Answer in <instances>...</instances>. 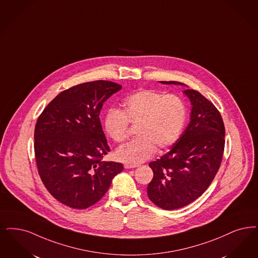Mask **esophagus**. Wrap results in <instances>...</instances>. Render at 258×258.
<instances>
[{"label": "esophagus", "instance_id": "esophagus-1", "mask_svg": "<svg viewBox=\"0 0 258 258\" xmlns=\"http://www.w3.org/2000/svg\"><path fill=\"white\" fill-rule=\"evenodd\" d=\"M124 167L125 169H132V168H136V167H138V165H137V164H127V163H125Z\"/></svg>", "mask_w": 258, "mask_h": 258}]
</instances>
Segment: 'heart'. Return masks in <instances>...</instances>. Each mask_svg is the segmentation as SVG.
<instances>
[{"mask_svg":"<svg viewBox=\"0 0 258 258\" xmlns=\"http://www.w3.org/2000/svg\"><path fill=\"white\" fill-rule=\"evenodd\" d=\"M185 122V104L179 97L142 89L124 99L123 111L108 110L103 125L107 135L121 143L127 137L130 124H137L138 137L115 152L119 161L137 164L151 158L157 148L162 152L175 144Z\"/></svg>","mask_w":258,"mask_h":258,"instance_id":"b5f03b06","label":"heart"}]
</instances>
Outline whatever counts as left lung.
<instances>
[{
  "label": "left lung",
  "mask_w": 258,
  "mask_h": 258,
  "mask_svg": "<svg viewBox=\"0 0 258 258\" xmlns=\"http://www.w3.org/2000/svg\"><path fill=\"white\" fill-rule=\"evenodd\" d=\"M184 94L192 104L190 123L172 149L149 164L154 177L148 197L166 210L183 207L203 195L216 175L225 150V124L216 106L194 89Z\"/></svg>",
  "instance_id": "8db88e82"
}]
</instances>
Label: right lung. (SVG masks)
Segmentation results:
<instances>
[{
	"instance_id": "1",
	"label": "right lung",
	"mask_w": 258,
	"mask_h": 258,
	"mask_svg": "<svg viewBox=\"0 0 258 258\" xmlns=\"http://www.w3.org/2000/svg\"><path fill=\"white\" fill-rule=\"evenodd\" d=\"M122 85L81 83L59 93L39 115L34 154L42 182L54 199L75 209L98 203L122 163L103 161L110 151L100 121L103 104Z\"/></svg>"
}]
</instances>
